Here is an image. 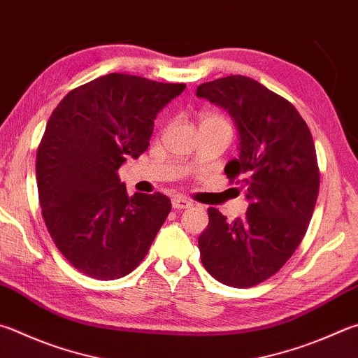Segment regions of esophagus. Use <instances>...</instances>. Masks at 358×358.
<instances>
[{
	"instance_id": "1",
	"label": "esophagus",
	"mask_w": 358,
	"mask_h": 358,
	"mask_svg": "<svg viewBox=\"0 0 358 358\" xmlns=\"http://www.w3.org/2000/svg\"><path fill=\"white\" fill-rule=\"evenodd\" d=\"M172 206H173V210H186V208H191L192 203L187 199L178 196V197L172 199Z\"/></svg>"
}]
</instances>
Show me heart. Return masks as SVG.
<instances>
[{"instance_id": "1", "label": "heart", "mask_w": 358, "mask_h": 358, "mask_svg": "<svg viewBox=\"0 0 358 358\" xmlns=\"http://www.w3.org/2000/svg\"><path fill=\"white\" fill-rule=\"evenodd\" d=\"M203 123H219V125H225L230 128L229 122H227L222 115L214 114V113H201L200 114V125H203Z\"/></svg>"}]
</instances>
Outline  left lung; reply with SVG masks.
Instances as JSON below:
<instances>
[{
	"label": "left lung",
	"mask_w": 358,
	"mask_h": 358,
	"mask_svg": "<svg viewBox=\"0 0 358 358\" xmlns=\"http://www.w3.org/2000/svg\"><path fill=\"white\" fill-rule=\"evenodd\" d=\"M197 96L235 119L239 157L224 172L250 200L235 222L208 208L210 222L199 238L201 264L227 287H255L283 268L307 233L320 192L315 142L297 109L252 78L203 83Z\"/></svg>",
	"instance_id": "left-lung-1"
}]
</instances>
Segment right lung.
<instances>
[{
  "instance_id": "add662e5",
  "label": "right lung",
  "mask_w": 358,
  "mask_h": 358,
  "mask_svg": "<svg viewBox=\"0 0 358 358\" xmlns=\"http://www.w3.org/2000/svg\"><path fill=\"white\" fill-rule=\"evenodd\" d=\"M185 87L109 73L70 90L50 115L36 158L38 201L53 243L83 274H129L171 213L161 192L128 196L119 169L147 150L157 114Z\"/></svg>"
}]
</instances>
